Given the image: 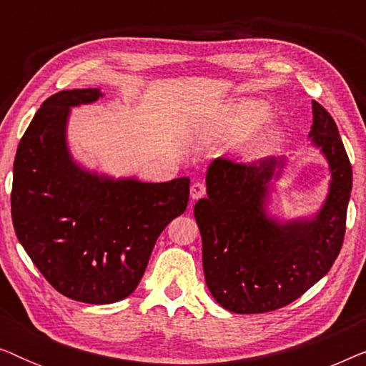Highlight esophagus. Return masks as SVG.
<instances>
[{
    "instance_id": "esophagus-1",
    "label": "esophagus",
    "mask_w": 366,
    "mask_h": 366,
    "mask_svg": "<svg viewBox=\"0 0 366 366\" xmlns=\"http://www.w3.org/2000/svg\"><path fill=\"white\" fill-rule=\"evenodd\" d=\"M189 194H192V199H193V202H194V199L203 198L204 194H207V187H204V184H203V183H199V182L193 183V184H192V188H189Z\"/></svg>"
}]
</instances>
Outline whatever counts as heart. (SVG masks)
<instances>
[{
  "instance_id": "heart-1",
  "label": "heart",
  "mask_w": 366,
  "mask_h": 366,
  "mask_svg": "<svg viewBox=\"0 0 366 366\" xmlns=\"http://www.w3.org/2000/svg\"><path fill=\"white\" fill-rule=\"evenodd\" d=\"M269 117V107L257 99H242L229 103L219 112L214 119L202 129V138L208 143L233 142L253 132L264 119ZM278 139V132H269L254 138L247 148L248 158H259L269 149Z\"/></svg>"
}]
</instances>
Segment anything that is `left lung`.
Listing matches in <instances>:
<instances>
[{
    "instance_id": "left-lung-1",
    "label": "left lung",
    "mask_w": 366,
    "mask_h": 366,
    "mask_svg": "<svg viewBox=\"0 0 366 366\" xmlns=\"http://www.w3.org/2000/svg\"><path fill=\"white\" fill-rule=\"evenodd\" d=\"M312 104L310 138L332 173L327 199L313 218L268 217L269 182L280 178L285 158L248 164L217 158L208 167V198L194 204V218L208 290L228 312L252 315L287 307L330 272L342 249L352 164L332 114Z\"/></svg>"
}]
</instances>
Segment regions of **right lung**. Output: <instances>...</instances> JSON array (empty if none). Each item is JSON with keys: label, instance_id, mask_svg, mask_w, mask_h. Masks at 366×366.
Wrapping results in <instances>:
<instances>
[{"label": "right lung", "instance_id": "add662e5", "mask_svg": "<svg viewBox=\"0 0 366 366\" xmlns=\"http://www.w3.org/2000/svg\"><path fill=\"white\" fill-rule=\"evenodd\" d=\"M98 88L64 89L41 104L18 144L11 218L16 237L64 297L108 305L138 287L159 233L187 209L189 178L143 183L109 178L73 162L66 124Z\"/></svg>", "mask_w": 366, "mask_h": 366}]
</instances>
